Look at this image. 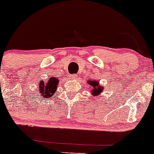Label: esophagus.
Here are the masks:
<instances>
[{
	"label": "esophagus",
	"instance_id": "1",
	"mask_svg": "<svg viewBox=\"0 0 154 154\" xmlns=\"http://www.w3.org/2000/svg\"><path fill=\"white\" fill-rule=\"evenodd\" d=\"M70 78L72 79V80H75L77 78V76L75 74H70Z\"/></svg>",
	"mask_w": 154,
	"mask_h": 154
}]
</instances>
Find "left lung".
<instances>
[{
  "mask_svg": "<svg viewBox=\"0 0 154 154\" xmlns=\"http://www.w3.org/2000/svg\"><path fill=\"white\" fill-rule=\"evenodd\" d=\"M89 83V85L92 86L93 89L91 90V94H92V95L94 96H99L100 95V94L102 93V91L104 90V88L103 87V86L100 85V84H99V82H97V81H93V80H90L88 82Z\"/></svg>",
  "mask_w": 154,
  "mask_h": 154,
  "instance_id": "8db88e82",
  "label": "left lung"
}]
</instances>
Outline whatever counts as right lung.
Listing matches in <instances>:
<instances>
[{
  "instance_id": "add662e5",
  "label": "right lung",
  "mask_w": 154,
  "mask_h": 154,
  "mask_svg": "<svg viewBox=\"0 0 154 154\" xmlns=\"http://www.w3.org/2000/svg\"><path fill=\"white\" fill-rule=\"evenodd\" d=\"M58 82L59 81L57 80L55 77H51L50 80H47V82L41 81L38 87L40 94L43 96V97H46L47 99L51 98L52 96L55 95Z\"/></svg>"
}]
</instances>
